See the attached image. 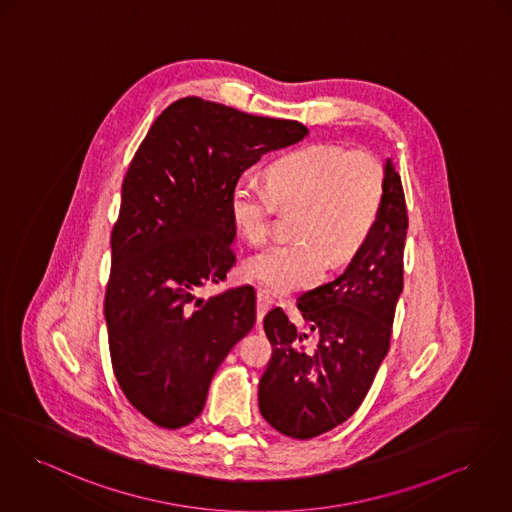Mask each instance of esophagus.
<instances>
[{
    "instance_id": "esophagus-1",
    "label": "esophagus",
    "mask_w": 512,
    "mask_h": 512,
    "mask_svg": "<svg viewBox=\"0 0 512 512\" xmlns=\"http://www.w3.org/2000/svg\"><path fill=\"white\" fill-rule=\"evenodd\" d=\"M273 306V298H271V294L267 292V290H257V319L261 321L263 319V315L269 312V308Z\"/></svg>"
}]
</instances>
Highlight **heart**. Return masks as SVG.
Returning a JSON list of instances; mask_svg holds the SVG:
<instances>
[{"mask_svg": "<svg viewBox=\"0 0 512 512\" xmlns=\"http://www.w3.org/2000/svg\"><path fill=\"white\" fill-rule=\"evenodd\" d=\"M267 187L239 179L230 193L237 232L259 245L271 234L278 206L300 204L294 234L245 263L247 275L275 294L315 284L331 265H347L370 239L384 206V171L366 152L337 144H308L275 159Z\"/></svg>", "mask_w": 512, "mask_h": 512, "instance_id": "b5f03b06", "label": "heart"}]
</instances>
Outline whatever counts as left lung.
<instances>
[{"label": "left lung", "instance_id": "obj_1", "mask_svg": "<svg viewBox=\"0 0 512 512\" xmlns=\"http://www.w3.org/2000/svg\"><path fill=\"white\" fill-rule=\"evenodd\" d=\"M384 187V206L364 247L335 280L300 296L306 331L280 308L263 319L273 356L259 382V409L284 436L306 440L345 423L388 354L409 226L392 159L384 163Z\"/></svg>", "mask_w": 512, "mask_h": 512}]
</instances>
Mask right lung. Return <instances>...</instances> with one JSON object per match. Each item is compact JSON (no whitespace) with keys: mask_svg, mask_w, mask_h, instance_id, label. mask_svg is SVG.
I'll return each mask as SVG.
<instances>
[{"mask_svg":"<svg viewBox=\"0 0 512 512\" xmlns=\"http://www.w3.org/2000/svg\"><path fill=\"white\" fill-rule=\"evenodd\" d=\"M296 120L185 97L132 159L111 236L105 294L111 362L126 399L161 429L200 415L210 382L255 325V290H198L236 265L230 193L261 156L304 140Z\"/></svg>","mask_w":512,"mask_h":512,"instance_id":"add662e5","label":"right lung"}]
</instances>
